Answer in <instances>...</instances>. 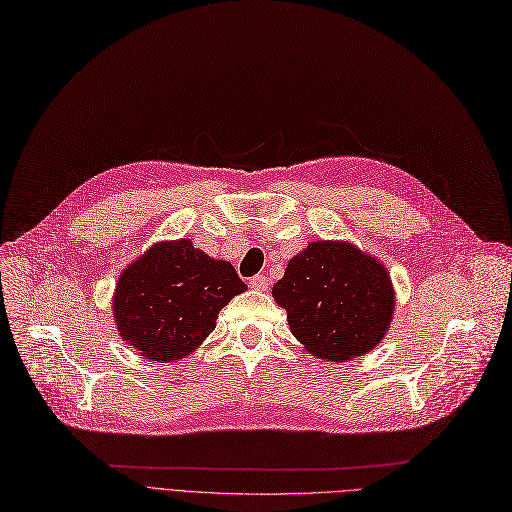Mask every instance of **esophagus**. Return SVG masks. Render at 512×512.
<instances>
[{
  "instance_id": "1",
  "label": "esophagus",
  "mask_w": 512,
  "mask_h": 512,
  "mask_svg": "<svg viewBox=\"0 0 512 512\" xmlns=\"http://www.w3.org/2000/svg\"><path fill=\"white\" fill-rule=\"evenodd\" d=\"M250 286H252L254 290H258V292H264V290L269 288V277L256 275V277H252V279H250Z\"/></svg>"
}]
</instances>
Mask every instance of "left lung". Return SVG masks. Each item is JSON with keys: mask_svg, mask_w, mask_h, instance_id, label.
Listing matches in <instances>:
<instances>
[{"mask_svg": "<svg viewBox=\"0 0 512 512\" xmlns=\"http://www.w3.org/2000/svg\"><path fill=\"white\" fill-rule=\"evenodd\" d=\"M273 298L286 309L298 343L326 362L375 349L396 311L390 271L349 241H311L290 258Z\"/></svg>", "mask_w": 512, "mask_h": 512, "instance_id": "8db88e82", "label": "left lung"}]
</instances>
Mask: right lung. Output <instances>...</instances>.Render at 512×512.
<instances>
[{
	"label": "right lung",
	"instance_id": "1",
	"mask_svg": "<svg viewBox=\"0 0 512 512\" xmlns=\"http://www.w3.org/2000/svg\"><path fill=\"white\" fill-rule=\"evenodd\" d=\"M248 286L231 262L190 239L156 241L118 275L112 315L118 337L150 362H175L214 332L218 313Z\"/></svg>",
	"mask_w": 512,
	"mask_h": 512
}]
</instances>
